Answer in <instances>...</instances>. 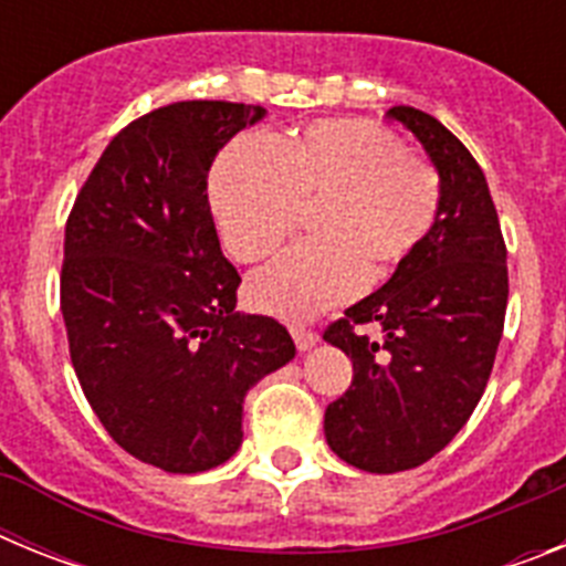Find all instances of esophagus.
Instances as JSON below:
<instances>
[{
    "label": "esophagus",
    "mask_w": 566,
    "mask_h": 566,
    "mask_svg": "<svg viewBox=\"0 0 566 566\" xmlns=\"http://www.w3.org/2000/svg\"><path fill=\"white\" fill-rule=\"evenodd\" d=\"M292 337H294V343H297L300 352H308V348H312V345H317L319 334H317V332H312V328L297 326V323H294V326H292Z\"/></svg>",
    "instance_id": "1"
}]
</instances>
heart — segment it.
I'll return each mask as SVG.
<instances>
[{"label":"heart","instance_id":"obj_1","mask_svg":"<svg viewBox=\"0 0 566 566\" xmlns=\"http://www.w3.org/2000/svg\"><path fill=\"white\" fill-rule=\"evenodd\" d=\"M442 207L431 164L368 118H323L269 144L240 138L209 178L223 247L243 263L277 252L314 209L317 238L249 280L260 312L308 317L391 277L428 238Z\"/></svg>","mask_w":566,"mask_h":566}]
</instances>
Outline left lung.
<instances>
[{
  "label": "left lung",
  "mask_w": 566,
  "mask_h": 566,
  "mask_svg": "<svg viewBox=\"0 0 566 566\" xmlns=\"http://www.w3.org/2000/svg\"><path fill=\"white\" fill-rule=\"evenodd\" d=\"M388 115L431 155L442 207L391 280L323 334L354 365L352 388L326 408L328 448L368 473L419 468L462 431L507 312V249L482 167L433 115L405 104ZM371 322L382 340L356 332Z\"/></svg>",
  "instance_id": "obj_1"
}]
</instances>
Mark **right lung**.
Here are the masks:
<instances>
[{"mask_svg":"<svg viewBox=\"0 0 566 566\" xmlns=\"http://www.w3.org/2000/svg\"><path fill=\"white\" fill-rule=\"evenodd\" d=\"M266 109L175 102L115 135L64 229L62 314L90 408L129 457L201 473L243 442V397L294 357L277 319L240 314L207 175Z\"/></svg>","mask_w":566,"mask_h":566,"instance_id":"right-lung-1","label":"right lung"}]
</instances>
